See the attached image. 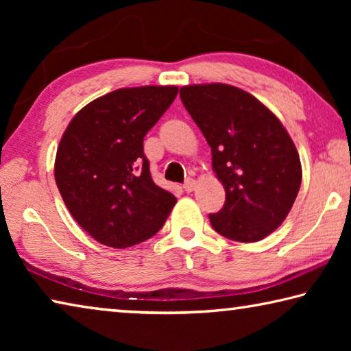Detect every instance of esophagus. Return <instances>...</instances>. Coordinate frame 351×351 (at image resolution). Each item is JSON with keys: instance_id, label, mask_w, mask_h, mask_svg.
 <instances>
[{"instance_id": "esophagus-1", "label": "esophagus", "mask_w": 351, "mask_h": 351, "mask_svg": "<svg viewBox=\"0 0 351 351\" xmlns=\"http://www.w3.org/2000/svg\"><path fill=\"white\" fill-rule=\"evenodd\" d=\"M195 186H197V182H195V180H192V178H189V180L184 182V190H186V192H192Z\"/></svg>"}]
</instances>
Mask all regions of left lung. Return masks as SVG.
<instances>
[{"instance_id":"1","label":"left lung","mask_w":351,"mask_h":351,"mask_svg":"<svg viewBox=\"0 0 351 351\" xmlns=\"http://www.w3.org/2000/svg\"><path fill=\"white\" fill-rule=\"evenodd\" d=\"M180 96L212 148L226 203L209 213L226 239L260 241L280 226L302 182V165L282 122L251 94L224 83L182 86Z\"/></svg>"}]
</instances>
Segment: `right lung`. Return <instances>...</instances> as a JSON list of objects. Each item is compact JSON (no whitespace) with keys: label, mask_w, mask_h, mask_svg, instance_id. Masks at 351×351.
Wrapping results in <instances>:
<instances>
[{"label":"right lung","mask_w":351,"mask_h":351,"mask_svg":"<svg viewBox=\"0 0 351 351\" xmlns=\"http://www.w3.org/2000/svg\"><path fill=\"white\" fill-rule=\"evenodd\" d=\"M176 94V86L108 93L77 112L62 136L57 187L80 228L105 246L148 240L173 209L175 195L152 180L144 138Z\"/></svg>","instance_id":"right-lung-1"}]
</instances>
